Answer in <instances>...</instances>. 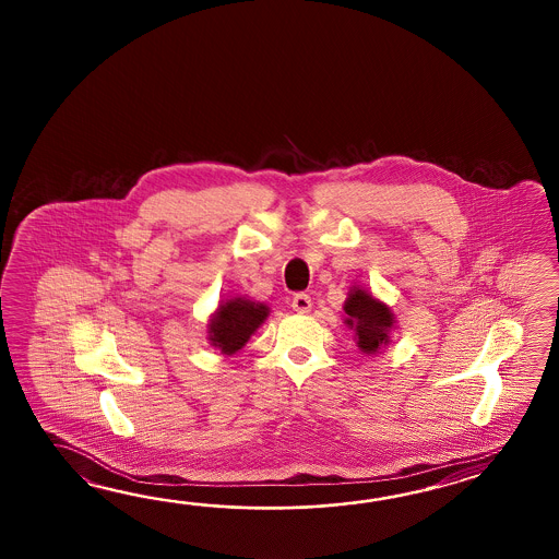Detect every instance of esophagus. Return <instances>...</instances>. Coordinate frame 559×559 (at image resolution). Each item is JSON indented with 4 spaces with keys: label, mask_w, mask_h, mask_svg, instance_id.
I'll return each instance as SVG.
<instances>
[{
    "label": "esophagus",
    "mask_w": 559,
    "mask_h": 559,
    "mask_svg": "<svg viewBox=\"0 0 559 559\" xmlns=\"http://www.w3.org/2000/svg\"><path fill=\"white\" fill-rule=\"evenodd\" d=\"M292 308L297 313H308V311H311V297L308 294H296L292 299Z\"/></svg>",
    "instance_id": "34e87169"
}]
</instances>
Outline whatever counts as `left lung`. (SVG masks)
Listing matches in <instances>:
<instances>
[{"mask_svg": "<svg viewBox=\"0 0 559 559\" xmlns=\"http://www.w3.org/2000/svg\"><path fill=\"white\" fill-rule=\"evenodd\" d=\"M344 311L347 313L345 325L356 332L357 347L364 354H376L381 345L390 344L395 318L383 301L354 285L345 299Z\"/></svg>", "mask_w": 559, "mask_h": 559, "instance_id": "left-lung-1", "label": "left lung"}]
</instances>
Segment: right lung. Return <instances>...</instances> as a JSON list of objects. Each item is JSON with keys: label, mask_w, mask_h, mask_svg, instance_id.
Wrapping results in <instances>:
<instances>
[{"label": "right lung", "mask_w": 559, "mask_h": 559, "mask_svg": "<svg viewBox=\"0 0 559 559\" xmlns=\"http://www.w3.org/2000/svg\"><path fill=\"white\" fill-rule=\"evenodd\" d=\"M270 316V308L246 297L224 301L207 323V340L222 354L231 356L248 344L251 335Z\"/></svg>", "instance_id": "1"}]
</instances>
